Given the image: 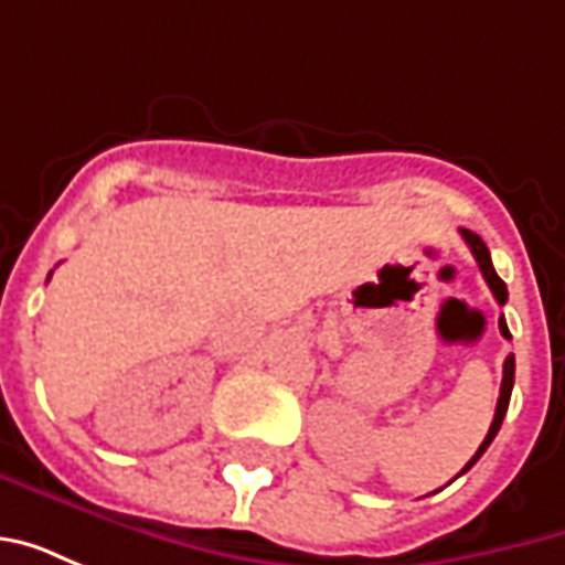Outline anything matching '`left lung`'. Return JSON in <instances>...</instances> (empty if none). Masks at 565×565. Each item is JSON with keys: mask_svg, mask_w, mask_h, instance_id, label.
Returning <instances> with one entry per match:
<instances>
[{"mask_svg": "<svg viewBox=\"0 0 565 565\" xmlns=\"http://www.w3.org/2000/svg\"><path fill=\"white\" fill-rule=\"evenodd\" d=\"M460 235H462V238H466V245H469V250H472V254H475V259H478V269H481V275H484L487 287L493 290V296H497L499 306H505V299H509V290H505V281H502V278H499V275H497V269H493V263H490V250H487V245H484V242H481V235L469 233V230H460ZM499 332H502L505 339H511L509 327H505V320H502V318H499ZM511 387H514V356H505V366H502V387H499L497 415H493V424H490V429H487V436H484V441H481V448L475 450L472 460L462 466V472H469L475 462H478V457H481V454H484V450L490 448V441L497 438L499 426H502V417H505V412H509Z\"/></svg>", "mask_w": 565, "mask_h": 565, "instance_id": "1", "label": "left lung"}]
</instances>
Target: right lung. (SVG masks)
Instances as JSON below:
<instances>
[{
	"mask_svg": "<svg viewBox=\"0 0 565 565\" xmlns=\"http://www.w3.org/2000/svg\"><path fill=\"white\" fill-rule=\"evenodd\" d=\"M47 278H51V275H47Z\"/></svg>",
	"mask_w": 565,
	"mask_h": 565,
	"instance_id": "obj_1",
	"label": "right lung"
}]
</instances>
